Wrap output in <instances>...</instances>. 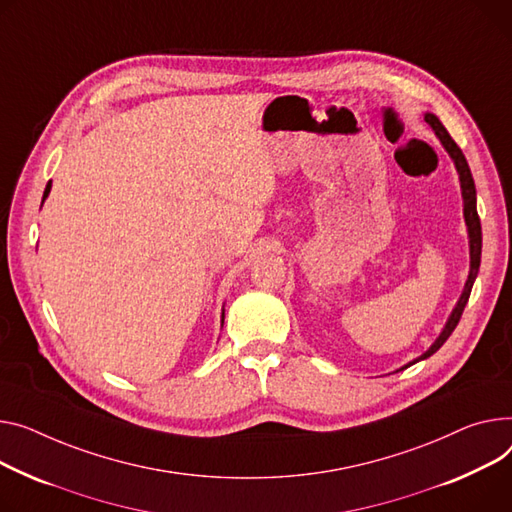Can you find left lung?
I'll list each match as a JSON object with an SVG mask.
<instances>
[{"instance_id": "left-lung-1", "label": "left lung", "mask_w": 512, "mask_h": 512, "mask_svg": "<svg viewBox=\"0 0 512 512\" xmlns=\"http://www.w3.org/2000/svg\"><path fill=\"white\" fill-rule=\"evenodd\" d=\"M424 121L434 129V133L438 135L440 144L445 146V150L449 152V156L453 158L455 162V168L459 173V181H461V195H463V216H465V224H467V232H469V257H471V265H469V276H467V282H465V288H463V294L457 302V306L453 309L445 329H442V333L436 337V342L428 348V352H424L420 358H416L414 362L405 364L403 368L412 366L420 360H426L430 358L442 344L447 342L449 335L455 331L461 315H463V309L465 304L469 300V294H471V288H473V282L475 278H478V271H480V259H482V224H480V216H478V208H475V185H473V177H471V170H469V164L461 152V148L455 144V140L449 135V131L445 129V125H442L438 121L436 115L432 113H426L424 115ZM399 368V370H403Z\"/></svg>"}]
</instances>
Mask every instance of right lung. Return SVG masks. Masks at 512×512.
I'll return each mask as SVG.
<instances>
[{
	"mask_svg": "<svg viewBox=\"0 0 512 512\" xmlns=\"http://www.w3.org/2000/svg\"><path fill=\"white\" fill-rule=\"evenodd\" d=\"M49 191H51V181L47 183V187H45V193H43V201H45V197L49 195Z\"/></svg>",
	"mask_w": 512,
	"mask_h": 512,
	"instance_id": "obj_1",
	"label": "right lung"
}]
</instances>
